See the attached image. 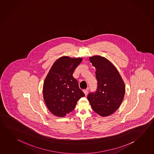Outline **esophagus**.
Here are the masks:
<instances>
[{
  "mask_svg": "<svg viewBox=\"0 0 154 154\" xmlns=\"http://www.w3.org/2000/svg\"><path fill=\"white\" fill-rule=\"evenodd\" d=\"M83 92L85 96H86L87 94H88V91L87 90H84Z\"/></svg>",
  "mask_w": 154,
  "mask_h": 154,
  "instance_id": "1",
  "label": "esophagus"
}]
</instances>
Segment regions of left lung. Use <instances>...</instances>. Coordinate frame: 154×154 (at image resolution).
I'll list each match as a JSON object with an SVG mask.
<instances>
[{"label":"left lung","mask_w":154,"mask_h":154,"mask_svg":"<svg viewBox=\"0 0 154 154\" xmlns=\"http://www.w3.org/2000/svg\"><path fill=\"white\" fill-rule=\"evenodd\" d=\"M96 69L97 88L90 93L88 100L93 110L102 117L114 113L121 104L125 94V84L116 67L105 57L94 56L89 58Z\"/></svg>","instance_id":"1"}]
</instances>
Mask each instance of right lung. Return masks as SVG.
Wrapping results in <instances>:
<instances>
[{
    "label": "right lung",
    "instance_id": "obj_1",
    "mask_svg": "<svg viewBox=\"0 0 154 154\" xmlns=\"http://www.w3.org/2000/svg\"><path fill=\"white\" fill-rule=\"evenodd\" d=\"M82 58L63 56L56 60L44 82L43 94L49 111L63 117L73 110L78 100L85 96L73 77Z\"/></svg>",
    "mask_w": 154,
    "mask_h": 154
}]
</instances>
